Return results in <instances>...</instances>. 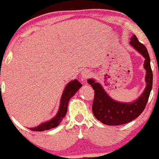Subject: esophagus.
Wrapping results in <instances>:
<instances>
[{"mask_svg": "<svg viewBox=\"0 0 159 159\" xmlns=\"http://www.w3.org/2000/svg\"><path fill=\"white\" fill-rule=\"evenodd\" d=\"M91 74L90 73V71L89 70L87 69H84L81 70V78H83L84 80H86L87 78H89L90 76H91Z\"/></svg>", "mask_w": 159, "mask_h": 159, "instance_id": "esophagus-1", "label": "esophagus"}]
</instances>
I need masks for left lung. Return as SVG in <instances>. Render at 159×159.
<instances>
[{"label":"left lung","mask_w":159,"mask_h":159,"mask_svg":"<svg viewBox=\"0 0 159 159\" xmlns=\"http://www.w3.org/2000/svg\"><path fill=\"white\" fill-rule=\"evenodd\" d=\"M130 44L144 57V68L146 70V86L141 96L132 102H120L114 100L107 94L100 83L91 78L88 82L94 90L92 111L98 121L107 125H120L135 119L142 113L148 102L151 90L152 89L153 75L151 68L150 57L145 45L141 44L137 37L133 34Z\"/></svg>","instance_id":"obj_1"}]
</instances>
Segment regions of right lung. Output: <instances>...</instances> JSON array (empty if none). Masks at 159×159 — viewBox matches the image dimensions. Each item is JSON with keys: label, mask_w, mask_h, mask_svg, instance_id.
<instances>
[{"label": "right lung", "mask_w": 159, "mask_h": 159, "mask_svg": "<svg viewBox=\"0 0 159 159\" xmlns=\"http://www.w3.org/2000/svg\"><path fill=\"white\" fill-rule=\"evenodd\" d=\"M81 86H82V84L77 79L73 80V81L68 83L67 85L65 86V89H64L63 93H62L61 98L60 106H59V109L57 111V113L56 114L55 116L52 119L49 120L46 122L41 123V125H39L37 127L30 128V130L35 131H44V130L54 129V128L58 126L59 124L61 122L63 118L66 115L67 111H68V102H69L70 99L75 95V93L79 90Z\"/></svg>", "instance_id": "1"}]
</instances>
